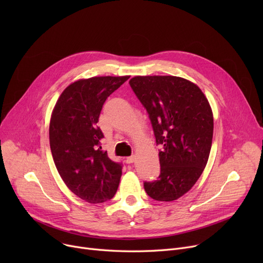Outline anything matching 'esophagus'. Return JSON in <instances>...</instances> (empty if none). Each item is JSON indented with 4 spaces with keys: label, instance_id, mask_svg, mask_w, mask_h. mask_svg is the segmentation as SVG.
<instances>
[{
    "label": "esophagus",
    "instance_id": "34e87169",
    "mask_svg": "<svg viewBox=\"0 0 263 263\" xmlns=\"http://www.w3.org/2000/svg\"><path fill=\"white\" fill-rule=\"evenodd\" d=\"M134 160H135V157H134V156H131V157H128V158L126 159V162H127V164H131V163L134 162Z\"/></svg>",
    "mask_w": 263,
    "mask_h": 263
}]
</instances>
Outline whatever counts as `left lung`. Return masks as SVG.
Here are the masks:
<instances>
[{"mask_svg": "<svg viewBox=\"0 0 263 263\" xmlns=\"http://www.w3.org/2000/svg\"><path fill=\"white\" fill-rule=\"evenodd\" d=\"M129 84L146 108L153 124L161 173L158 180L144 182L155 200L173 201L196 183L208 162L213 114L200 88L173 76L134 77Z\"/></svg>", "mask_w": 263, "mask_h": 263, "instance_id": "1", "label": "left lung"}]
</instances>
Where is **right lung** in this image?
<instances>
[{
	"label": "right lung",
	"instance_id": "add662e5",
	"mask_svg": "<svg viewBox=\"0 0 263 263\" xmlns=\"http://www.w3.org/2000/svg\"><path fill=\"white\" fill-rule=\"evenodd\" d=\"M130 77H93L69 85L55 104L49 128L52 157L63 181L90 203L113 198L122 164L102 150L104 137L97 126L107 97Z\"/></svg>",
	"mask_w": 263,
	"mask_h": 263
}]
</instances>
